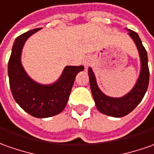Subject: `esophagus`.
<instances>
[{"label":"esophagus","mask_w":154,"mask_h":154,"mask_svg":"<svg viewBox=\"0 0 154 154\" xmlns=\"http://www.w3.org/2000/svg\"><path fill=\"white\" fill-rule=\"evenodd\" d=\"M91 64V58L90 56L86 57L85 59H84V65L85 68H88Z\"/></svg>","instance_id":"1"}]
</instances>
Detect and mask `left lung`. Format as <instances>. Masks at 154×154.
Returning a JSON list of instances; mask_svg holds the SVG:
<instances>
[{"instance_id":"8db88e82","label":"left lung","mask_w":154,"mask_h":154,"mask_svg":"<svg viewBox=\"0 0 154 154\" xmlns=\"http://www.w3.org/2000/svg\"><path fill=\"white\" fill-rule=\"evenodd\" d=\"M128 31V35L135 43L138 50L141 62L139 77L131 91L122 97H111L105 95L100 90L96 82L95 74L91 67L88 69L90 85L97 110L105 115L113 117H122L127 116L136 108L143 98L148 90L149 82V69L148 64L147 51L142 43L138 34L132 30Z\"/></svg>"}]
</instances>
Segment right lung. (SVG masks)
I'll return each mask as SVG.
<instances>
[{"label": "right lung", "instance_id": "right-lung-1", "mask_svg": "<svg viewBox=\"0 0 154 154\" xmlns=\"http://www.w3.org/2000/svg\"><path fill=\"white\" fill-rule=\"evenodd\" d=\"M40 29L28 31L16 38L8 62V76L16 102L31 116L47 118L58 115L66 106L75 77L84 66H66L59 79L50 85L32 79L22 66V51L26 40Z\"/></svg>", "mask_w": 154, "mask_h": 154}]
</instances>
